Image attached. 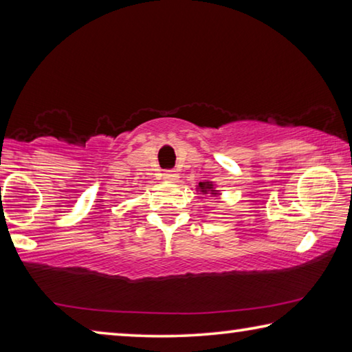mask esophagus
<instances>
[{
    "instance_id": "1",
    "label": "esophagus",
    "mask_w": 352,
    "mask_h": 352,
    "mask_svg": "<svg viewBox=\"0 0 352 352\" xmlns=\"http://www.w3.org/2000/svg\"><path fill=\"white\" fill-rule=\"evenodd\" d=\"M163 178H164L166 182H177V180H178V174H177V170H174V169L164 170Z\"/></svg>"
}]
</instances>
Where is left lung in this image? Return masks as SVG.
Instances as JSON below:
<instances>
[{
	"mask_svg": "<svg viewBox=\"0 0 352 352\" xmlns=\"http://www.w3.org/2000/svg\"><path fill=\"white\" fill-rule=\"evenodd\" d=\"M199 186H200L201 189H211V184H210V183H208V184H206V186H205V184H204V183H200V184H199Z\"/></svg>",
	"mask_w": 352,
	"mask_h": 352,
	"instance_id": "left-lung-1",
	"label": "left lung"
}]
</instances>
